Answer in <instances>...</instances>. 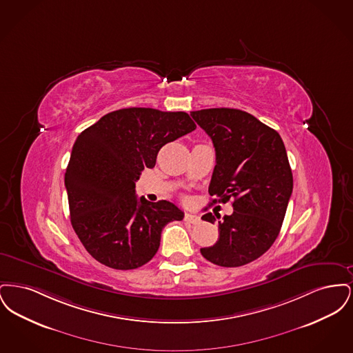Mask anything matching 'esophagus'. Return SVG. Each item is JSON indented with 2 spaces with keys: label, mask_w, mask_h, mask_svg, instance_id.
I'll return each instance as SVG.
<instances>
[{
  "label": "esophagus",
  "mask_w": 353,
  "mask_h": 353,
  "mask_svg": "<svg viewBox=\"0 0 353 353\" xmlns=\"http://www.w3.org/2000/svg\"><path fill=\"white\" fill-rule=\"evenodd\" d=\"M184 221L185 222H189V223H193V225H197V223H200L201 219L196 214H185Z\"/></svg>",
  "instance_id": "esophagus-1"
}]
</instances>
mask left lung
<instances>
[{
	"label": "left lung",
	"instance_id": "left-lung-1",
	"mask_svg": "<svg viewBox=\"0 0 353 353\" xmlns=\"http://www.w3.org/2000/svg\"><path fill=\"white\" fill-rule=\"evenodd\" d=\"M210 136L216 167L209 194L216 202L233 200V214L219 221V241L202 256L222 268L248 265L269 250L281 232L292 193V172L279 134L235 108L192 111ZM219 219V217H217ZM203 221L214 222L212 213Z\"/></svg>",
	"mask_w": 353,
	"mask_h": 353
}]
</instances>
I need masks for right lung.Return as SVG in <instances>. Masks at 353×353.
<instances>
[{
    "label": "right lung",
    "mask_w": 353,
    "mask_h": 353,
    "mask_svg": "<svg viewBox=\"0 0 353 353\" xmlns=\"http://www.w3.org/2000/svg\"><path fill=\"white\" fill-rule=\"evenodd\" d=\"M196 130L186 112L123 108L85 128L66 173L71 225L84 249L111 269L132 270L159 250L164 226L184 213L172 202L137 199L134 183L163 145Z\"/></svg>",
    "instance_id": "1"
}]
</instances>
